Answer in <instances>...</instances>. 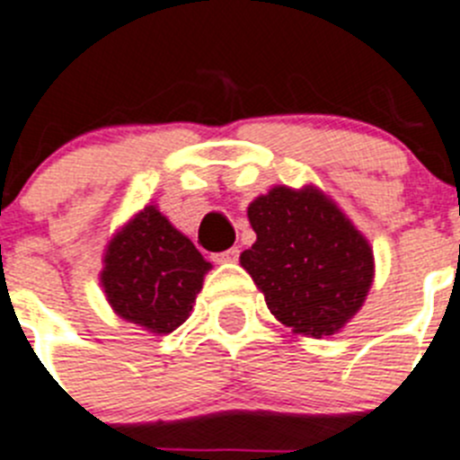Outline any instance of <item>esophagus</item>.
Here are the masks:
<instances>
[{
	"mask_svg": "<svg viewBox=\"0 0 460 460\" xmlns=\"http://www.w3.org/2000/svg\"><path fill=\"white\" fill-rule=\"evenodd\" d=\"M238 256H240L238 247H229V250L215 254L213 261H217V263H234V261H238Z\"/></svg>",
	"mask_w": 460,
	"mask_h": 460,
	"instance_id": "obj_1",
	"label": "esophagus"
}]
</instances>
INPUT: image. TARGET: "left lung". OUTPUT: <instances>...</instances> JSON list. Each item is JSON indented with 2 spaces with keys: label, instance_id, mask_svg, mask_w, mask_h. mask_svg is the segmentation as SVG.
<instances>
[{
  "label": "left lung",
  "instance_id": "left-lung-1",
  "mask_svg": "<svg viewBox=\"0 0 460 460\" xmlns=\"http://www.w3.org/2000/svg\"><path fill=\"white\" fill-rule=\"evenodd\" d=\"M256 243L240 263L293 332L334 334L362 307L374 252L332 201L314 188H272L247 208Z\"/></svg>",
  "mask_w": 460,
  "mask_h": 460
}]
</instances>
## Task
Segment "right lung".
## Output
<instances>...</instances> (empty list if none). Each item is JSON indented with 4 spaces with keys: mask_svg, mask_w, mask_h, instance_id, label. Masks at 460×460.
<instances>
[{
    "mask_svg": "<svg viewBox=\"0 0 460 460\" xmlns=\"http://www.w3.org/2000/svg\"><path fill=\"white\" fill-rule=\"evenodd\" d=\"M208 268L192 240L146 206L107 245L101 281L119 316L167 334L190 316Z\"/></svg>",
    "mask_w": 460,
    "mask_h": 460,
    "instance_id": "1",
    "label": "right lung"
}]
</instances>
